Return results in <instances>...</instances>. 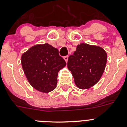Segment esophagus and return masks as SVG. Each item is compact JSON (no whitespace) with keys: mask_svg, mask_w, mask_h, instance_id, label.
I'll list each match as a JSON object with an SVG mask.
<instances>
[{"mask_svg":"<svg viewBox=\"0 0 127 127\" xmlns=\"http://www.w3.org/2000/svg\"><path fill=\"white\" fill-rule=\"evenodd\" d=\"M64 59L65 61L66 62H67V61H68V56H65L64 57Z\"/></svg>","mask_w":127,"mask_h":127,"instance_id":"1","label":"esophagus"}]
</instances>
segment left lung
<instances>
[{
  "label": "left lung",
  "instance_id": "1",
  "mask_svg": "<svg viewBox=\"0 0 127 127\" xmlns=\"http://www.w3.org/2000/svg\"><path fill=\"white\" fill-rule=\"evenodd\" d=\"M107 54L99 46L86 43L77 45L74 55H70L67 67L77 86L86 89L96 84L104 72Z\"/></svg>",
  "mask_w": 127,
  "mask_h": 127
}]
</instances>
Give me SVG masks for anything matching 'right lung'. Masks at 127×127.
I'll use <instances>...</instances> for the list:
<instances>
[{"instance_id":"obj_1","label":"right lung","mask_w":127,"mask_h":127,"mask_svg":"<svg viewBox=\"0 0 127 127\" xmlns=\"http://www.w3.org/2000/svg\"><path fill=\"white\" fill-rule=\"evenodd\" d=\"M23 70L28 81L34 89L48 93L56 88L58 72L66 62L59 50L45 43L30 48L21 57Z\"/></svg>"}]
</instances>
